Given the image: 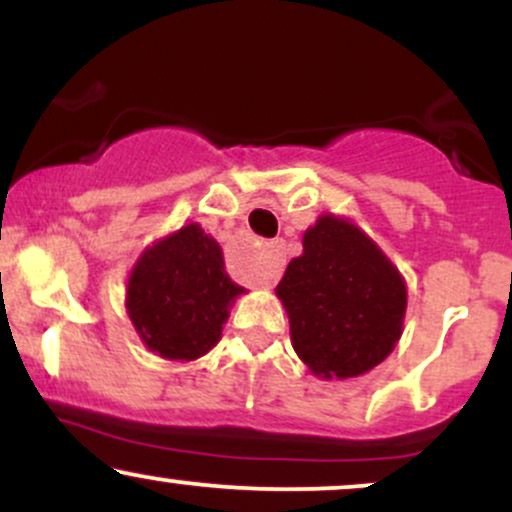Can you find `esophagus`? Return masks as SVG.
<instances>
[{"label":"esophagus","mask_w":512,"mask_h":512,"mask_svg":"<svg viewBox=\"0 0 512 512\" xmlns=\"http://www.w3.org/2000/svg\"><path fill=\"white\" fill-rule=\"evenodd\" d=\"M267 264L262 269V286L272 289V286L279 281L281 272H284V262H286V252H284V240H269L267 243Z\"/></svg>","instance_id":"esophagus-1"}]
</instances>
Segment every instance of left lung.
Masks as SVG:
<instances>
[{
    "label": "left lung",
    "mask_w": 512,
    "mask_h": 512,
    "mask_svg": "<svg viewBox=\"0 0 512 512\" xmlns=\"http://www.w3.org/2000/svg\"><path fill=\"white\" fill-rule=\"evenodd\" d=\"M276 296L298 358L327 380L368 373L402 337V274L361 228L334 214L303 233V255L289 262Z\"/></svg>",
    "instance_id": "left-lung-1"
}]
</instances>
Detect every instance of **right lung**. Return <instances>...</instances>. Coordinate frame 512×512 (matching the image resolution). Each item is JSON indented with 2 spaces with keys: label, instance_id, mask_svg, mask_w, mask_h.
Segmentation results:
<instances>
[{
  "label": "right lung",
  "instance_id": "right-lung-1",
  "mask_svg": "<svg viewBox=\"0 0 512 512\" xmlns=\"http://www.w3.org/2000/svg\"><path fill=\"white\" fill-rule=\"evenodd\" d=\"M223 252L199 223L156 240L134 264L127 315L142 342L168 361H195L214 349L236 296Z\"/></svg>",
  "mask_w": 512,
  "mask_h": 512
}]
</instances>
